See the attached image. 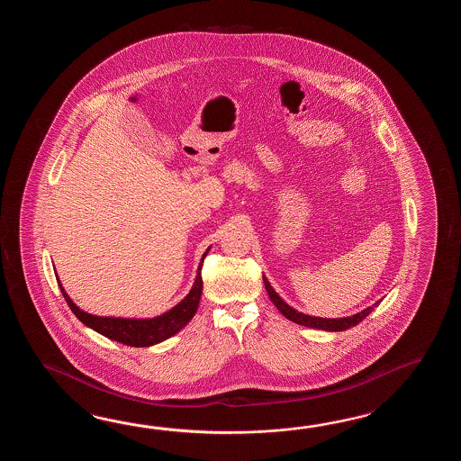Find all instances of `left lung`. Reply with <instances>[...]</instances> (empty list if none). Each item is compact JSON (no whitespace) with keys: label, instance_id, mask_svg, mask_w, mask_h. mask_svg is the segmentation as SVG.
I'll use <instances>...</instances> for the list:
<instances>
[{"label":"left lung","instance_id":"obj_1","mask_svg":"<svg viewBox=\"0 0 461 461\" xmlns=\"http://www.w3.org/2000/svg\"><path fill=\"white\" fill-rule=\"evenodd\" d=\"M265 288H267V294L270 296V300L274 302L275 306L278 308V312L284 314L285 318H288L290 321H294L296 324H303L308 328H316V330H324V331H344V330H349L357 323H361L364 318L367 314L373 312L374 308L379 304L374 303L373 306L366 308L361 313L353 314V316H348V318H316V316H308V314L298 313L296 310H294L292 306L285 303L284 300L278 296V294L272 288V285L268 284V280L264 278Z\"/></svg>","mask_w":461,"mask_h":461}]
</instances>
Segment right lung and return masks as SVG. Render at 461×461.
<instances>
[{
    "label": "right lung",
    "mask_w": 461,
    "mask_h": 461,
    "mask_svg": "<svg viewBox=\"0 0 461 461\" xmlns=\"http://www.w3.org/2000/svg\"><path fill=\"white\" fill-rule=\"evenodd\" d=\"M207 252H209V249L201 258V264L197 268L199 272H197L196 280H194V285H193V288L187 294L186 298L183 302H179L175 308H171L167 313L157 316V318H149V320L108 318V316H95V314L86 313L70 300L69 294L64 292L60 282H58V284H59L62 296L66 298L72 313L76 314L86 326L92 328L97 333L104 334L108 339L118 341V343L133 346V348H147V346L161 343L167 338H171L173 334H176L177 331H181L196 313L197 304H199L201 294H203L201 268H203V262L206 258Z\"/></svg>",
    "instance_id": "obj_1"
}]
</instances>
